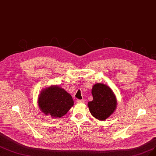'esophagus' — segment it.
<instances>
[{
    "label": "esophagus",
    "mask_w": 156,
    "mask_h": 156,
    "mask_svg": "<svg viewBox=\"0 0 156 156\" xmlns=\"http://www.w3.org/2000/svg\"><path fill=\"white\" fill-rule=\"evenodd\" d=\"M77 103H84V100H83V99H82V100L77 99Z\"/></svg>",
    "instance_id": "1"
}]
</instances>
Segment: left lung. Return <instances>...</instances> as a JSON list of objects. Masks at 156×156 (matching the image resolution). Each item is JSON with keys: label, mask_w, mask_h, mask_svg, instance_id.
Returning <instances> with one entry per match:
<instances>
[{"label": "left lung", "mask_w": 156, "mask_h": 156, "mask_svg": "<svg viewBox=\"0 0 156 156\" xmlns=\"http://www.w3.org/2000/svg\"><path fill=\"white\" fill-rule=\"evenodd\" d=\"M93 101L88 103L91 114L99 120H104L113 114L116 107V98L107 85L97 83L91 90Z\"/></svg>", "instance_id": "8db88e82"}]
</instances>
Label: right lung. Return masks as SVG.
<instances>
[{
  "label": "right lung",
  "instance_id": "obj_1",
  "mask_svg": "<svg viewBox=\"0 0 156 156\" xmlns=\"http://www.w3.org/2000/svg\"><path fill=\"white\" fill-rule=\"evenodd\" d=\"M73 105L72 96L59 86H51L43 90L38 98V105L41 111L52 118L64 116Z\"/></svg>",
  "mask_w": 156,
  "mask_h": 156
}]
</instances>
